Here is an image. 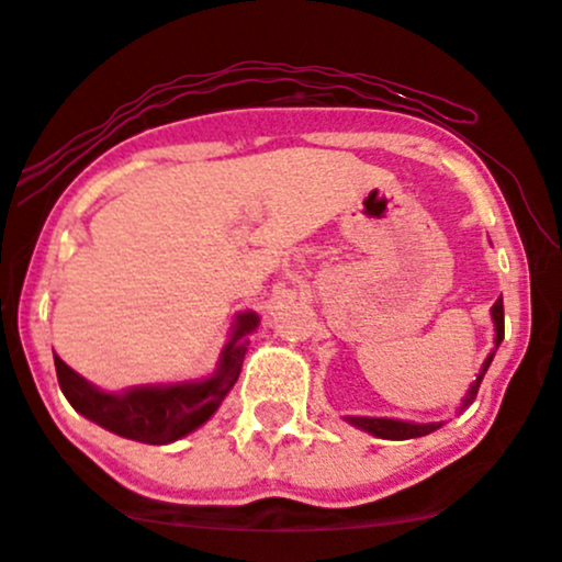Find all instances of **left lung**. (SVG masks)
I'll list each match as a JSON object with an SVG mask.
<instances>
[{
	"label": "left lung",
	"instance_id": "left-lung-1",
	"mask_svg": "<svg viewBox=\"0 0 562 562\" xmlns=\"http://www.w3.org/2000/svg\"><path fill=\"white\" fill-rule=\"evenodd\" d=\"M492 319H495V329H497V337H495V346H499V340L505 337V316H503V295H499V301H495V306H492ZM492 356L486 358L482 374L476 376V382L471 384L469 395H465V403H474L476 392H479V384H482V376L486 367H490ZM350 424H356L358 429L369 431V435L374 437H382V439H414V437H424L429 435V431H435L442 427V424H411V422H395V418H363V416H353L350 418Z\"/></svg>",
	"mask_w": 562,
	"mask_h": 562
}]
</instances>
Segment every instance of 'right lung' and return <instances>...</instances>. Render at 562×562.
<instances>
[{"label": "right lung", "mask_w": 562, "mask_h": 562, "mask_svg": "<svg viewBox=\"0 0 562 562\" xmlns=\"http://www.w3.org/2000/svg\"><path fill=\"white\" fill-rule=\"evenodd\" d=\"M256 314H243L235 324L233 340L222 350L220 371L212 380L175 384V387H140L125 395H110L91 387L59 356H54L57 380L65 397L78 414L114 435L146 445H167L199 429L220 408L225 395L238 382L243 356L248 350V335L254 333Z\"/></svg>", "instance_id": "add662e5"}]
</instances>
